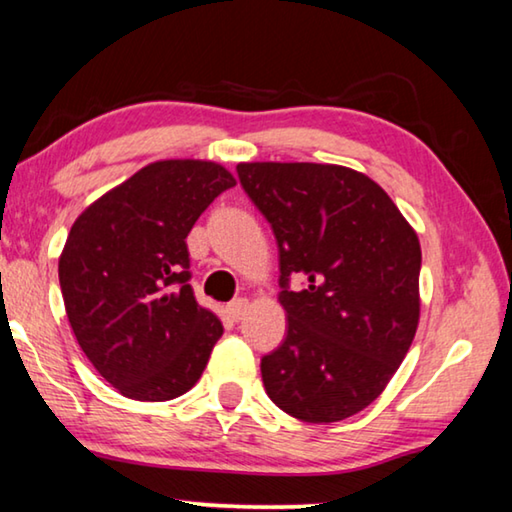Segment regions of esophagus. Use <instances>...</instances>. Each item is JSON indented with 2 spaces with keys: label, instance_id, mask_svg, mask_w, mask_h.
Segmentation results:
<instances>
[{
  "label": "esophagus",
  "instance_id": "obj_1",
  "mask_svg": "<svg viewBox=\"0 0 512 512\" xmlns=\"http://www.w3.org/2000/svg\"><path fill=\"white\" fill-rule=\"evenodd\" d=\"M248 312V300L246 298H237L227 305V314L232 316V321H241Z\"/></svg>",
  "mask_w": 512,
  "mask_h": 512
}]
</instances>
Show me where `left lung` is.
I'll list each match as a JSON object with an SVG mask.
<instances>
[{
	"label": "left lung",
	"mask_w": 512,
	"mask_h": 512,
	"mask_svg": "<svg viewBox=\"0 0 512 512\" xmlns=\"http://www.w3.org/2000/svg\"><path fill=\"white\" fill-rule=\"evenodd\" d=\"M278 243L287 335L262 358L269 399L310 424L342 421L383 392L415 339L421 248L392 198L351 168L239 164ZM304 287L290 289V278Z\"/></svg>",
	"instance_id": "left-lung-1"
}]
</instances>
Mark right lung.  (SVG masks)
I'll list each match as a JSON object with an SVG mask.
<instances>
[{"label":"right lung","instance_id":"1","mask_svg":"<svg viewBox=\"0 0 512 512\" xmlns=\"http://www.w3.org/2000/svg\"><path fill=\"white\" fill-rule=\"evenodd\" d=\"M234 184L214 161H154L72 225L59 259L68 321L97 373L127 399L189 392L223 335L193 296L186 237Z\"/></svg>","mask_w":512,"mask_h":512}]
</instances>
